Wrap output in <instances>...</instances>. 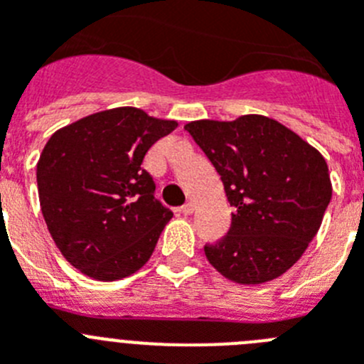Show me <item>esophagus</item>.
I'll return each instance as SVG.
<instances>
[{
    "label": "esophagus",
    "mask_w": 364,
    "mask_h": 364,
    "mask_svg": "<svg viewBox=\"0 0 364 364\" xmlns=\"http://www.w3.org/2000/svg\"><path fill=\"white\" fill-rule=\"evenodd\" d=\"M193 211H195V205H193L191 202H188V204H184L182 208H180V213H184V215H191Z\"/></svg>",
    "instance_id": "obj_1"
}]
</instances>
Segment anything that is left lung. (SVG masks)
Masks as SVG:
<instances>
[{
	"instance_id": "8db88e82",
	"label": "left lung",
	"mask_w": 364,
	"mask_h": 364,
	"mask_svg": "<svg viewBox=\"0 0 364 364\" xmlns=\"http://www.w3.org/2000/svg\"><path fill=\"white\" fill-rule=\"evenodd\" d=\"M184 129L213 164L235 208L226 237L204 246L210 264L239 284L281 277L306 252L332 198L323 154L262 114L189 122Z\"/></svg>"
}]
</instances>
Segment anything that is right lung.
<instances>
[{"label": "right lung", "mask_w": 364, "mask_h": 364, "mask_svg": "<svg viewBox=\"0 0 364 364\" xmlns=\"http://www.w3.org/2000/svg\"><path fill=\"white\" fill-rule=\"evenodd\" d=\"M175 120L136 107L95 112L58 129L36 166L41 213L58 250L96 281L129 277L153 255L173 211L142 162Z\"/></svg>", "instance_id": "add662e5"}]
</instances>
